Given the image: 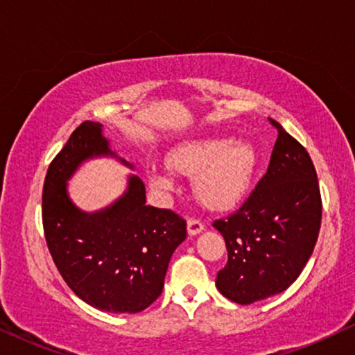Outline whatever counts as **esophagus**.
Instances as JSON below:
<instances>
[{"label": "esophagus", "mask_w": 355, "mask_h": 355, "mask_svg": "<svg viewBox=\"0 0 355 355\" xmlns=\"http://www.w3.org/2000/svg\"><path fill=\"white\" fill-rule=\"evenodd\" d=\"M203 230H205V227H203L202 221L193 220V218H191V220H187V232H189V236L200 234Z\"/></svg>", "instance_id": "obj_1"}]
</instances>
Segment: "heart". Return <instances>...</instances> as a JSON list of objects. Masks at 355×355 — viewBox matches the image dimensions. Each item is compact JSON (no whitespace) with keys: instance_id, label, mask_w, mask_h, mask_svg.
Returning a JSON list of instances; mask_svg holds the SVG:
<instances>
[{"instance_id":"b5f03b06","label":"heart","mask_w":355,"mask_h":355,"mask_svg":"<svg viewBox=\"0 0 355 355\" xmlns=\"http://www.w3.org/2000/svg\"><path fill=\"white\" fill-rule=\"evenodd\" d=\"M173 173L193 178V193L208 210L225 211L237 205L249 191L257 168L254 147L226 137L192 139L178 144L166 155ZM150 187L169 192L173 179L166 171L152 169L147 174Z\"/></svg>"}]
</instances>
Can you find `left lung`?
Returning <instances> with one entry per match:
<instances>
[{
	"mask_svg": "<svg viewBox=\"0 0 355 355\" xmlns=\"http://www.w3.org/2000/svg\"><path fill=\"white\" fill-rule=\"evenodd\" d=\"M270 123L278 139L268 171L234 215L213 223L227 249L216 288L241 305L283 293L299 278L322 223V197L307 150L279 123Z\"/></svg>",
	"mask_w": 355,
	"mask_h": 355,
	"instance_id": "obj_1",
	"label": "left lung"
}]
</instances>
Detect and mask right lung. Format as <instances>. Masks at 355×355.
I'll return each instance as SVG.
<instances>
[{"label": "right lung", "instance_id": "obj_1", "mask_svg": "<svg viewBox=\"0 0 355 355\" xmlns=\"http://www.w3.org/2000/svg\"><path fill=\"white\" fill-rule=\"evenodd\" d=\"M119 157L103 124L85 121L48 168L43 184V230L48 249L67 286L92 307L111 313L142 312L162 294L171 255L186 239V221L171 210L147 205L135 174L113 203L84 211L72 202L69 179L85 162Z\"/></svg>", "mask_w": 355, "mask_h": 355}]
</instances>
